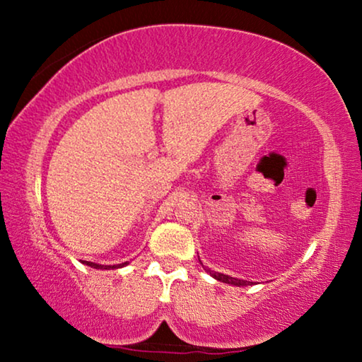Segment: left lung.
Returning <instances> with one entry per match:
<instances>
[{
  "label": "left lung",
  "mask_w": 362,
  "mask_h": 362,
  "mask_svg": "<svg viewBox=\"0 0 362 362\" xmlns=\"http://www.w3.org/2000/svg\"><path fill=\"white\" fill-rule=\"evenodd\" d=\"M201 262V260H199ZM204 267V265H202ZM204 270L207 274H211V276H214L216 280L222 281V284H229V285H235V286H247V285H254V281H247V280H240V279H234V276H229V275H224V274H219V272H212L204 267Z\"/></svg>",
  "instance_id": "1"
}]
</instances>
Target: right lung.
<instances>
[{"mask_svg": "<svg viewBox=\"0 0 362 362\" xmlns=\"http://www.w3.org/2000/svg\"><path fill=\"white\" fill-rule=\"evenodd\" d=\"M82 264H86L88 267H92V269H100V270H110V269H122V267H125L128 262H123V264H118V265H100V264H93V262H87V260H82Z\"/></svg>", "mask_w": 362, "mask_h": 362, "instance_id": "right-lung-1", "label": "right lung"}]
</instances>
